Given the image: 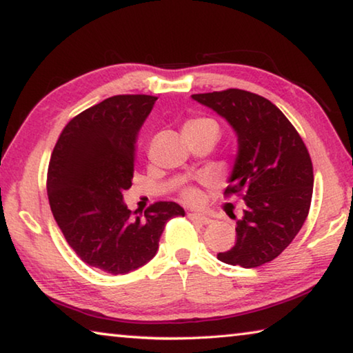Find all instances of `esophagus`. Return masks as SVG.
I'll return each mask as SVG.
<instances>
[{
  "label": "esophagus",
  "mask_w": 353,
  "mask_h": 353,
  "mask_svg": "<svg viewBox=\"0 0 353 353\" xmlns=\"http://www.w3.org/2000/svg\"><path fill=\"white\" fill-rule=\"evenodd\" d=\"M188 218L196 221V223H199V224H210L212 223V218H208L204 213H188Z\"/></svg>",
  "instance_id": "34e87169"
}]
</instances>
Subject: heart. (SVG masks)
Here are the masks:
<instances>
[{
	"label": "heart",
	"instance_id": "heart-1",
	"mask_svg": "<svg viewBox=\"0 0 353 353\" xmlns=\"http://www.w3.org/2000/svg\"><path fill=\"white\" fill-rule=\"evenodd\" d=\"M185 129H216L218 130V124L210 118H194V119H188V121L185 123L183 130ZM183 196L187 201L194 202V201H198L199 193L194 188H188V190H185Z\"/></svg>",
	"mask_w": 353,
	"mask_h": 353
}]
</instances>
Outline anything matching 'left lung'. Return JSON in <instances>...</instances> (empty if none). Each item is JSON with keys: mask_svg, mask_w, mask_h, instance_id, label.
Instances as JSON below:
<instances>
[{"mask_svg": "<svg viewBox=\"0 0 353 353\" xmlns=\"http://www.w3.org/2000/svg\"><path fill=\"white\" fill-rule=\"evenodd\" d=\"M234 129L238 151L225 193H243L244 214L236 221L235 246L218 259L256 268L279 256L308 216L313 165L294 126L271 101L229 88L191 94Z\"/></svg>", "mask_w": 353, "mask_h": 353, "instance_id": "obj_1", "label": "left lung"}]
</instances>
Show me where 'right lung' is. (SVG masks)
I'll return each mask as SVG.
<instances>
[{
  "label": "right lung",
  "mask_w": 353,
  "mask_h": 353,
  "mask_svg": "<svg viewBox=\"0 0 353 353\" xmlns=\"http://www.w3.org/2000/svg\"><path fill=\"white\" fill-rule=\"evenodd\" d=\"M155 101L118 94L83 110L62 130L48 166V199L65 240L83 263L113 276L152 260L166 221L185 214L176 202H155L140 218L123 198Z\"/></svg>",
  "instance_id": "1"
}]
</instances>
